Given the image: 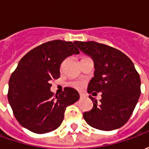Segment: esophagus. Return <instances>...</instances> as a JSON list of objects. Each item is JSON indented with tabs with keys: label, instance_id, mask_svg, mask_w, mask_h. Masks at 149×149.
I'll return each instance as SVG.
<instances>
[{
	"label": "esophagus",
	"instance_id": "1",
	"mask_svg": "<svg viewBox=\"0 0 149 149\" xmlns=\"http://www.w3.org/2000/svg\"><path fill=\"white\" fill-rule=\"evenodd\" d=\"M80 97H81V99H83V98H84V97H85V95H84V93H80Z\"/></svg>",
	"mask_w": 149,
	"mask_h": 149
}]
</instances>
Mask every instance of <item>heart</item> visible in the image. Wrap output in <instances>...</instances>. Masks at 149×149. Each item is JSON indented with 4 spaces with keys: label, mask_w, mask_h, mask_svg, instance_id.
<instances>
[{
    "label": "heart",
    "mask_w": 149,
    "mask_h": 149,
    "mask_svg": "<svg viewBox=\"0 0 149 149\" xmlns=\"http://www.w3.org/2000/svg\"><path fill=\"white\" fill-rule=\"evenodd\" d=\"M84 82L81 81H73L72 83V86L75 88H77V89H81V88H83L84 87Z\"/></svg>",
    "instance_id": "1"
}]
</instances>
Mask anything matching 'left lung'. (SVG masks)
Listing matches in <instances>:
<instances>
[{"instance_id":"8db88e82","label":"left lung","mask_w":149,"mask_h":149,"mask_svg":"<svg viewBox=\"0 0 149 149\" xmlns=\"http://www.w3.org/2000/svg\"><path fill=\"white\" fill-rule=\"evenodd\" d=\"M79 49L94 61V77L88 93H101L100 103L93 97V109L83 116L91 127L111 131L122 127L132 114L141 96V78L125 53L95 41H75Z\"/></svg>"}]
</instances>
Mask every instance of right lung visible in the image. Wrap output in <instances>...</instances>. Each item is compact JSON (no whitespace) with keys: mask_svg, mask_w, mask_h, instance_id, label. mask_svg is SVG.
<instances>
[{"mask_svg":"<svg viewBox=\"0 0 149 149\" xmlns=\"http://www.w3.org/2000/svg\"><path fill=\"white\" fill-rule=\"evenodd\" d=\"M79 53L75 42L55 40L34 48L21 58L8 81V100L23 127L43 134L61 125L66 108L80 96L76 89L65 87L54 97L51 81L60 77V67L66 57Z\"/></svg>","mask_w":149,"mask_h":149,"instance_id":"obj_1","label":"right lung"}]
</instances>
